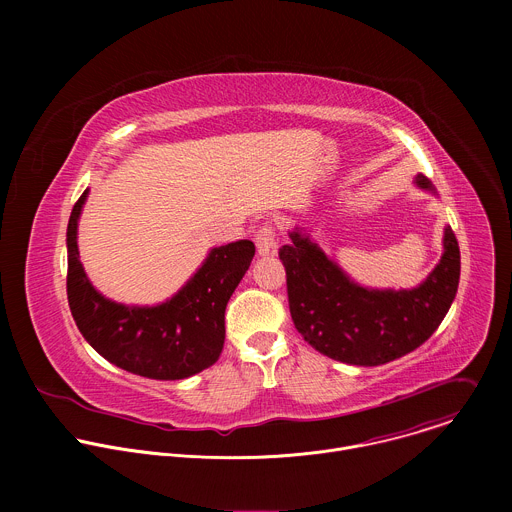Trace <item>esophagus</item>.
<instances>
[{"label": "esophagus", "instance_id": "34e87169", "mask_svg": "<svg viewBox=\"0 0 512 512\" xmlns=\"http://www.w3.org/2000/svg\"><path fill=\"white\" fill-rule=\"evenodd\" d=\"M255 245H257L259 257H275L277 255V241H275L273 225L265 223L263 227H259V231L255 235Z\"/></svg>", "mask_w": 512, "mask_h": 512}]
</instances>
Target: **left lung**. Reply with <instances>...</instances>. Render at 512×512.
<instances>
[{
  "label": "left lung",
  "instance_id": "obj_1",
  "mask_svg": "<svg viewBox=\"0 0 512 512\" xmlns=\"http://www.w3.org/2000/svg\"><path fill=\"white\" fill-rule=\"evenodd\" d=\"M415 186L435 194L431 180ZM279 249L287 275L289 312L298 332L328 358L379 367L421 346L446 318L460 281V247L444 229L440 263L411 289H373L350 279L312 239L306 227L289 231Z\"/></svg>",
  "mask_w": 512,
  "mask_h": 512
}]
</instances>
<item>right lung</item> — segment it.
<instances>
[{
	"instance_id": "obj_1",
	"label": "right lung",
	"mask_w": 512,
	"mask_h": 512,
	"mask_svg": "<svg viewBox=\"0 0 512 512\" xmlns=\"http://www.w3.org/2000/svg\"><path fill=\"white\" fill-rule=\"evenodd\" d=\"M89 190L77 200L66 229L68 306L85 340L115 367L158 381L192 377L218 360L225 344V310L247 273L255 245L237 241L208 251L196 273L158 306H125L105 298L79 259V218Z\"/></svg>"
}]
</instances>
